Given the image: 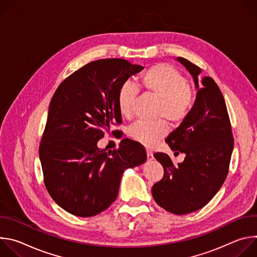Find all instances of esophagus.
<instances>
[{"instance_id":"34e87169","label":"esophagus","mask_w":257,"mask_h":257,"mask_svg":"<svg viewBox=\"0 0 257 257\" xmlns=\"http://www.w3.org/2000/svg\"><path fill=\"white\" fill-rule=\"evenodd\" d=\"M146 155H148V160H149V161L154 160V154H153V152H151V151H146Z\"/></svg>"}]
</instances>
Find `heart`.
<instances>
[{
    "instance_id": "b5f03b06",
    "label": "heart",
    "mask_w": 257,
    "mask_h": 257,
    "mask_svg": "<svg viewBox=\"0 0 257 257\" xmlns=\"http://www.w3.org/2000/svg\"><path fill=\"white\" fill-rule=\"evenodd\" d=\"M137 83L160 99V117L172 123H180L187 117L193 103V90L176 68L168 64L155 65L139 75ZM136 94L137 87L133 83L126 81L120 85L117 105L123 117L131 116ZM128 134L145 146H153L167 134V126L162 121H137L128 128Z\"/></svg>"
}]
</instances>
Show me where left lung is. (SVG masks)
<instances>
[{"label":"left lung","mask_w":257,"mask_h":257,"mask_svg":"<svg viewBox=\"0 0 257 257\" xmlns=\"http://www.w3.org/2000/svg\"><path fill=\"white\" fill-rule=\"evenodd\" d=\"M197 88L195 102L166 142L172 151L185 154L184 162L174 166L171 158L156 153L164 177L152 188L156 202L167 211L186 214L207 204L222 187L229 172L234 138L223 93L211 77L201 76V69L178 57ZM179 154V153H177Z\"/></svg>","instance_id":"left-lung-1"}]
</instances>
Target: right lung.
<instances>
[{"label": "right lung", "instance_id": "add662e5", "mask_svg": "<svg viewBox=\"0 0 257 257\" xmlns=\"http://www.w3.org/2000/svg\"><path fill=\"white\" fill-rule=\"evenodd\" d=\"M142 69L124 59L96 60L72 73L55 91L40 159L46 188L66 211L81 217L103 211L118 196L123 172L146 161L143 146L130 139L109 153L96 145L111 125L122 123L118 89Z\"/></svg>", "mask_w": 257, "mask_h": 257}]
</instances>
